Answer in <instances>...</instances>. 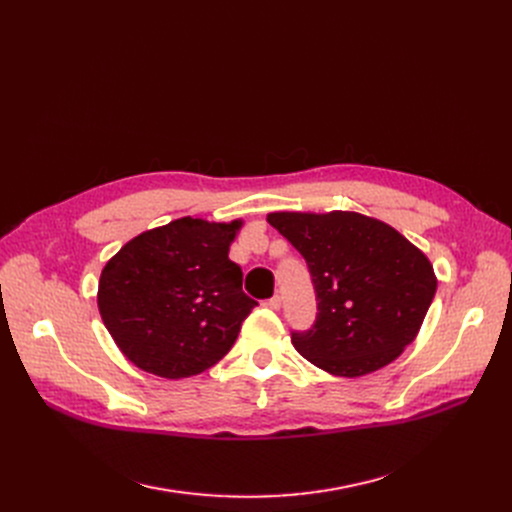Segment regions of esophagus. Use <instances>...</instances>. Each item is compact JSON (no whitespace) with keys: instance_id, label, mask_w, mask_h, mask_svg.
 Wrapping results in <instances>:
<instances>
[{"instance_id":"obj_1","label":"esophagus","mask_w":512,"mask_h":512,"mask_svg":"<svg viewBox=\"0 0 512 512\" xmlns=\"http://www.w3.org/2000/svg\"><path fill=\"white\" fill-rule=\"evenodd\" d=\"M265 307H270V309L278 311V309L282 307V299H280V297H278V294H276V297H272L270 301H267V303H265Z\"/></svg>"}]
</instances>
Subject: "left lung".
I'll use <instances>...</instances> for the list:
<instances>
[{
    "mask_svg": "<svg viewBox=\"0 0 512 512\" xmlns=\"http://www.w3.org/2000/svg\"><path fill=\"white\" fill-rule=\"evenodd\" d=\"M270 222L311 272L317 319L292 344L315 367L361 378L417 338L438 278L427 255L382 220L357 211H274Z\"/></svg>",
    "mask_w": 512,
    "mask_h": 512,
    "instance_id": "obj_1",
    "label": "left lung"
}]
</instances>
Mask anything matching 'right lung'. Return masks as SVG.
I'll list each match as a JSON object with an SVG mask.
<instances>
[{
	"label": "right lung",
	"instance_id": "add662e5",
	"mask_svg": "<svg viewBox=\"0 0 512 512\" xmlns=\"http://www.w3.org/2000/svg\"><path fill=\"white\" fill-rule=\"evenodd\" d=\"M242 220H174L128 240L105 263L97 307L122 355L182 380L218 363L257 301L242 292L230 245Z\"/></svg>",
	"mask_w": 512,
	"mask_h": 512
}]
</instances>
